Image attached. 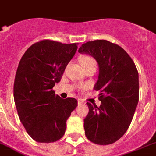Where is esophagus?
<instances>
[{
  "label": "esophagus",
  "mask_w": 156,
  "mask_h": 156,
  "mask_svg": "<svg viewBox=\"0 0 156 156\" xmlns=\"http://www.w3.org/2000/svg\"><path fill=\"white\" fill-rule=\"evenodd\" d=\"M78 105H83L85 102H84V101L82 100V99H78Z\"/></svg>",
  "instance_id": "1"
}]
</instances>
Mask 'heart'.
Segmentation results:
<instances>
[{
  "label": "heart",
  "mask_w": 156,
  "mask_h": 156,
  "mask_svg": "<svg viewBox=\"0 0 156 156\" xmlns=\"http://www.w3.org/2000/svg\"><path fill=\"white\" fill-rule=\"evenodd\" d=\"M81 63L83 66V67H88V66H97L96 60L94 59L93 57L89 55L83 56L82 58H81ZM81 89H84V86H81Z\"/></svg>",
  "instance_id": "heart-1"
}]
</instances>
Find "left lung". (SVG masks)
Returning a JSON list of instances; mask_svg holds the SVG:
<instances>
[{"label": "left lung", "instance_id": "obj_1", "mask_svg": "<svg viewBox=\"0 0 156 156\" xmlns=\"http://www.w3.org/2000/svg\"><path fill=\"white\" fill-rule=\"evenodd\" d=\"M78 52L93 56L99 66L94 88L100 91L101 105L86 103L85 134L96 144H111L123 136L133 120L139 101L138 71L129 54L107 40L87 42Z\"/></svg>", "mask_w": 156, "mask_h": 156}]
</instances>
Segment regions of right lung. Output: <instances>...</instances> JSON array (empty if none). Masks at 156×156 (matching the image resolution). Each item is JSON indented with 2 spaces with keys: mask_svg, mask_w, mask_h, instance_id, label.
I'll list each match as a JSON object with an SVG mask.
<instances>
[{
  "mask_svg": "<svg viewBox=\"0 0 156 156\" xmlns=\"http://www.w3.org/2000/svg\"><path fill=\"white\" fill-rule=\"evenodd\" d=\"M78 44L44 40L23 54L14 81V101L27 133L39 143H52L63 136L66 120L78 106L74 98L55 94V83L74 57Z\"/></svg>",
  "mask_w": 156,
  "mask_h": 156,
  "instance_id": "right-lung-1",
  "label": "right lung"
}]
</instances>
